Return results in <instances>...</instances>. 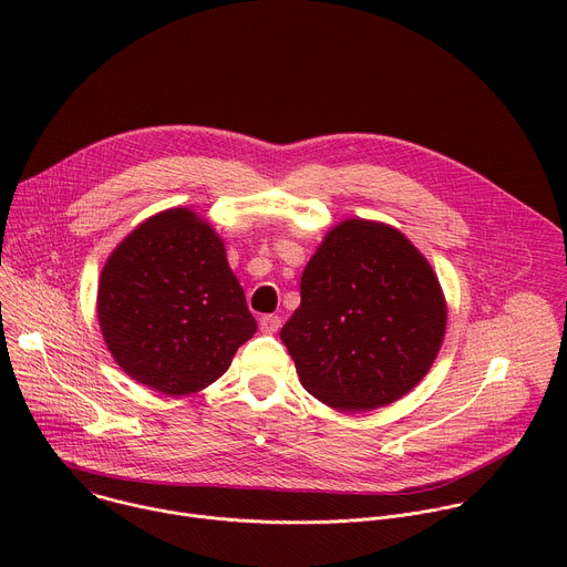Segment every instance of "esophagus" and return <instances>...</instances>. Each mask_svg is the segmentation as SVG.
Masks as SVG:
<instances>
[{"instance_id":"esophagus-1","label":"esophagus","mask_w":567,"mask_h":567,"mask_svg":"<svg viewBox=\"0 0 567 567\" xmlns=\"http://www.w3.org/2000/svg\"><path fill=\"white\" fill-rule=\"evenodd\" d=\"M280 322L282 320L278 313H265V316H260V330L265 334H276L280 330Z\"/></svg>"}]
</instances>
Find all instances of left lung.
<instances>
[{
  "instance_id": "1",
  "label": "left lung",
  "mask_w": 567,
  "mask_h": 567,
  "mask_svg": "<svg viewBox=\"0 0 567 567\" xmlns=\"http://www.w3.org/2000/svg\"><path fill=\"white\" fill-rule=\"evenodd\" d=\"M444 330L426 258L392 226L348 219L307 262L280 339L309 394L337 411H370L422 381Z\"/></svg>"
}]
</instances>
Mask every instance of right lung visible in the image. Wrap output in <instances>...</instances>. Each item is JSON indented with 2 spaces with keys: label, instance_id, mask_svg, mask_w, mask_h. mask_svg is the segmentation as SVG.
Masks as SVG:
<instances>
[{
  "label": "right lung",
  "instance_id": "right-lung-1",
  "mask_svg": "<svg viewBox=\"0 0 567 567\" xmlns=\"http://www.w3.org/2000/svg\"><path fill=\"white\" fill-rule=\"evenodd\" d=\"M99 322L116 363L171 396L219 379L258 330L224 241L188 208L150 217L116 247L99 285Z\"/></svg>",
  "mask_w": 567,
  "mask_h": 567
}]
</instances>
